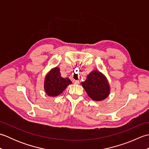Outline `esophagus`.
<instances>
[{
  "mask_svg": "<svg viewBox=\"0 0 149 149\" xmlns=\"http://www.w3.org/2000/svg\"><path fill=\"white\" fill-rule=\"evenodd\" d=\"M73 81H74V83L75 84H79V81L78 80H73Z\"/></svg>",
  "mask_w": 149,
  "mask_h": 149,
  "instance_id": "esophagus-1",
  "label": "esophagus"
}]
</instances>
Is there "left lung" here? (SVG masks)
Instances as JSON below:
<instances>
[{
  "label": "left lung",
  "mask_w": 149,
  "mask_h": 149,
  "mask_svg": "<svg viewBox=\"0 0 149 149\" xmlns=\"http://www.w3.org/2000/svg\"><path fill=\"white\" fill-rule=\"evenodd\" d=\"M91 99L100 101L109 95V86L106 78L99 71L94 70L88 75L87 79L81 83Z\"/></svg>",
  "instance_id": "8db88e82"
}]
</instances>
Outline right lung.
Returning a JSON list of instances; mask_svg holds the SVG:
<instances>
[{"mask_svg":"<svg viewBox=\"0 0 149 149\" xmlns=\"http://www.w3.org/2000/svg\"><path fill=\"white\" fill-rule=\"evenodd\" d=\"M70 84H72V81L68 78H63L59 68L56 67L47 75L44 88L49 96L56 97L62 93Z\"/></svg>","mask_w":149,"mask_h":149,"instance_id":"add662e5","label":"right lung"}]
</instances>
